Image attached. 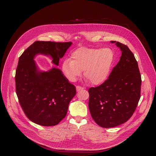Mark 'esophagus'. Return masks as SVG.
<instances>
[{"label": "esophagus", "mask_w": 156, "mask_h": 156, "mask_svg": "<svg viewBox=\"0 0 156 156\" xmlns=\"http://www.w3.org/2000/svg\"><path fill=\"white\" fill-rule=\"evenodd\" d=\"M76 91H80V90H83V89H84V87H81V86H77L76 87Z\"/></svg>", "instance_id": "1"}]
</instances>
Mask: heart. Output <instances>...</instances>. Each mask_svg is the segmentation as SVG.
Here are the masks:
<instances>
[{"label": "heart", "mask_w": 156, "mask_h": 156, "mask_svg": "<svg viewBox=\"0 0 156 156\" xmlns=\"http://www.w3.org/2000/svg\"><path fill=\"white\" fill-rule=\"evenodd\" d=\"M114 51L110 48H80L64 59L62 72L70 81H75L84 71V76L94 85L103 83L108 78L114 61Z\"/></svg>", "instance_id": "heart-1"}]
</instances>
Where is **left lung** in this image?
<instances>
[{
	"mask_svg": "<svg viewBox=\"0 0 156 156\" xmlns=\"http://www.w3.org/2000/svg\"><path fill=\"white\" fill-rule=\"evenodd\" d=\"M116 45L122 51L120 61L107 80L88 90L91 117L103 128L127 122L135 112L141 96V76L138 62L127 46L119 42Z\"/></svg>",
	"mask_w": 156,
	"mask_h": 156,
	"instance_id": "obj_1",
	"label": "left lung"
}]
</instances>
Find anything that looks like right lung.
I'll list each match as a JSON object with an SVG mask.
<instances>
[{
  "mask_svg": "<svg viewBox=\"0 0 156 156\" xmlns=\"http://www.w3.org/2000/svg\"><path fill=\"white\" fill-rule=\"evenodd\" d=\"M72 44L36 41L19 58L15 78L16 93L26 116L37 125L54 126L63 120L76 94V87L58 69L39 71L34 58L38 54L50 55L58 66Z\"/></svg>",
  "mask_w": 156,
  "mask_h": 156,
  "instance_id": "1",
  "label": "right lung"
}]
</instances>
